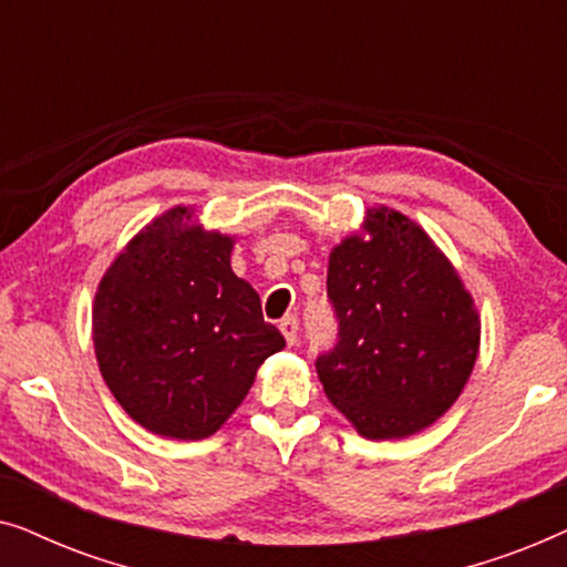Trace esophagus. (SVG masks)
I'll use <instances>...</instances> for the list:
<instances>
[{"mask_svg":"<svg viewBox=\"0 0 567 567\" xmlns=\"http://www.w3.org/2000/svg\"><path fill=\"white\" fill-rule=\"evenodd\" d=\"M278 328H281L284 338H286V343H289V346L297 343V332H299V320H297V317H293V315L284 317V320H281V324H278Z\"/></svg>","mask_w":567,"mask_h":567,"instance_id":"1","label":"esophagus"}]
</instances>
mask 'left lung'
I'll list each match as a JSON object with an SVG mask.
<instances>
[{
  "mask_svg": "<svg viewBox=\"0 0 567 567\" xmlns=\"http://www.w3.org/2000/svg\"><path fill=\"white\" fill-rule=\"evenodd\" d=\"M328 299L338 343L317 355L324 394L367 439L429 429L460 398L480 351V317L433 239L394 208L332 247Z\"/></svg>",
  "mask_w": 567,
  "mask_h": 567,
  "instance_id": "left-lung-1",
  "label": "left lung"
}]
</instances>
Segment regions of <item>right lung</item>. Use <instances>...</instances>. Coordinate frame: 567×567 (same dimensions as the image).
<instances>
[{
	"mask_svg": "<svg viewBox=\"0 0 567 567\" xmlns=\"http://www.w3.org/2000/svg\"><path fill=\"white\" fill-rule=\"evenodd\" d=\"M235 237L175 206L105 270L92 305L100 374L146 431L198 441L227 423L286 340L231 270Z\"/></svg>",
	"mask_w": 567,
	"mask_h": 567,
	"instance_id": "add662e5",
	"label": "right lung"
}]
</instances>
